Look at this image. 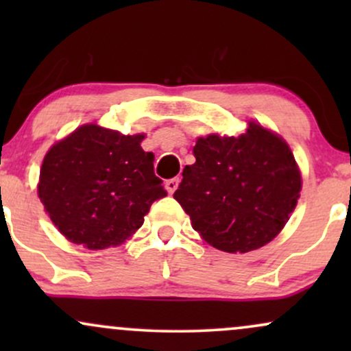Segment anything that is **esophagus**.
<instances>
[{
  "mask_svg": "<svg viewBox=\"0 0 351 351\" xmlns=\"http://www.w3.org/2000/svg\"><path fill=\"white\" fill-rule=\"evenodd\" d=\"M178 183H180L178 178H171L165 183V188H167V191L170 193V195H173V193L176 191V188H178Z\"/></svg>",
  "mask_w": 351,
  "mask_h": 351,
  "instance_id": "1",
  "label": "esophagus"
}]
</instances>
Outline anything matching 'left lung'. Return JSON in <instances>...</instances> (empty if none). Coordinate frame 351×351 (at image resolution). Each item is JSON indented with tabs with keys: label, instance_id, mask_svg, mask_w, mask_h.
Masks as SVG:
<instances>
[{
	"label": "left lung",
	"instance_id": "8db88e82",
	"mask_svg": "<svg viewBox=\"0 0 351 351\" xmlns=\"http://www.w3.org/2000/svg\"><path fill=\"white\" fill-rule=\"evenodd\" d=\"M196 162L183 170L175 198L213 247L249 252L276 237L300 196L302 178L289 145L263 125L244 134L201 136Z\"/></svg>",
	"mask_w": 351,
	"mask_h": 351
}]
</instances>
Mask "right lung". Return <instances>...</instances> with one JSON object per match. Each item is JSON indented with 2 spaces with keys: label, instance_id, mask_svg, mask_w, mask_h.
I'll return each instance as SVG.
<instances>
[{
  "label": "right lung",
  "instance_id": "right-lung-1",
  "mask_svg": "<svg viewBox=\"0 0 351 351\" xmlns=\"http://www.w3.org/2000/svg\"><path fill=\"white\" fill-rule=\"evenodd\" d=\"M143 134L82 125L44 156L38 195L54 226L84 247H115L143 224L153 201L167 196L153 171Z\"/></svg>",
  "mask_w": 351,
  "mask_h": 351
}]
</instances>
